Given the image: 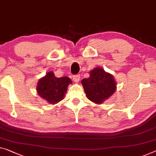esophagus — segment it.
Listing matches in <instances>:
<instances>
[{"label": "esophagus", "instance_id": "esophagus-1", "mask_svg": "<svg viewBox=\"0 0 156 156\" xmlns=\"http://www.w3.org/2000/svg\"><path fill=\"white\" fill-rule=\"evenodd\" d=\"M73 81L75 83H78L80 81V75H75L73 76Z\"/></svg>", "mask_w": 156, "mask_h": 156}]
</instances>
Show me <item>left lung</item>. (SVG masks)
<instances>
[{
    "label": "left lung",
    "mask_w": 156,
    "mask_h": 156,
    "mask_svg": "<svg viewBox=\"0 0 156 156\" xmlns=\"http://www.w3.org/2000/svg\"><path fill=\"white\" fill-rule=\"evenodd\" d=\"M83 89L88 100L95 104H102L112 96L116 90L114 76L100 67L90 71L88 78L81 80Z\"/></svg>",
    "instance_id": "left-lung-1"
}]
</instances>
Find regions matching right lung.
Returning a JSON list of instances; mask_svg holds the SVG:
<instances>
[{
    "label": "right lung",
    "instance_id": "add662e5",
    "mask_svg": "<svg viewBox=\"0 0 156 156\" xmlns=\"http://www.w3.org/2000/svg\"><path fill=\"white\" fill-rule=\"evenodd\" d=\"M68 76L58 78L53 72H48L46 75L40 79L37 83V94L51 105L59 102L63 99L68 85L72 83Z\"/></svg>",
    "mask_w": 156,
    "mask_h": 156
}]
</instances>
